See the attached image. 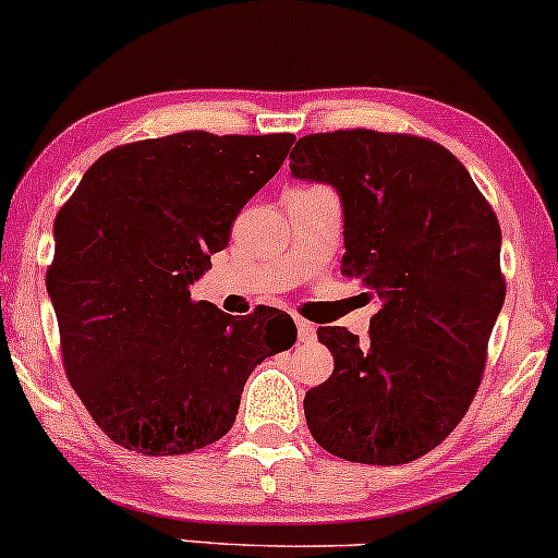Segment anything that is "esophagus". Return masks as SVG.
I'll list each match as a JSON object with an SVG mask.
<instances>
[{"mask_svg": "<svg viewBox=\"0 0 558 558\" xmlns=\"http://www.w3.org/2000/svg\"><path fill=\"white\" fill-rule=\"evenodd\" d=\"M315 325L313 323H307V320H300V317H296V338H300L302 343H313L315 341Z\"/></svg>", "mask_w": 558, "mask_h": 558, "instance_id": "obj_1", "label": "esophagus"}]
</instances>
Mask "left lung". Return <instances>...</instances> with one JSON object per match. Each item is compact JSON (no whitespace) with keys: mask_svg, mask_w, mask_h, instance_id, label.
<instances>
[{"mask_svg":"<svg viewBox=\"0 0 558 558\" xmlns=\"http://www.w3.org/2000/svg\"><path fill=\"white\" fill-rule=\"evenodd\" d=\"M300 182L330 184L343 209V274L376 294L368 341L317 328L330 379L305 395L325 451L408 464L448 438L482 381L505 302L497 215L459 158L415 135L338 130L289 154Z\"/></svg>","mask_w":558,"mask_h":558,"instance_id":"obj_1","label":"left lung"}]
</instances>
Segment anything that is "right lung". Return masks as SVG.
<instances>
[{"instance_id":"right-lung-1","label":"right lung","mask_w":558,"mask_h":558,"mask_svg":"<svg viewBox=\"0 0 558 558\" xmlns=\"http://www.w3.org/2000/svg\"><path fill=\"white\" fill-rule=\"evenodd\" d=\"M292 143L202 130L130 143L97 158L56 215L46 284L63 366L118 446L173 456L215 444L253 368L292 349L281 310L233 317L190 292Z\"/></svg>"}]
</instances>
